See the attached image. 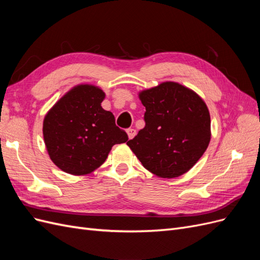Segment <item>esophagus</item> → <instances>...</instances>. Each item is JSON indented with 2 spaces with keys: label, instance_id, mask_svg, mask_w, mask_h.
Here are the masks:
<instances>
[{
  "label": "esophagus",
  "instance_id": "34e87169",
  "mask_svg": "<svg viewBox=\"0 0 260 260\" xmlns=\"http://www.w3.org/2000/svg\"><path fill=\"white\" fill-rule=\"evenodd\" d=\"M127 135H128V138L131 140V139H133L136 137V135H137V131L135 130V129H127Z\"/></svg>",
  "mask_w": 260,
  "mask_h": 260
}]
</instances>
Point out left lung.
Returning a JSON list of instances; mask_svg holds the SVG:
<instances>
[{
	"label": "left lung",
	"mask_w": 260,
	"mask_h": 260,
	"mask_svg": "<svg viewBox=\"0 0 260 260\" xmlns=\"http://www.w3.org/2000/svg\"><path fill=\"white\" fill-rule=\"evenodd\" d=\"M145 106V127L127 145L144 168L171 179L190 170L210 142V115L205 102L193 90L165 81L139 92Z\"/></svg>",
	"instance_id": "8db88e82"
}]
</instances>
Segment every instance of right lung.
Returning a JSON list of instances; mask_svg holds the SVG:
<instances>
[{"label": "right lung", "mask_w": 260, "mask_h": 260, "mask_svg": "<svg viewBox=\"0 0 260 260\" xmlns=\"http://www.w3.org/2000/svg\"><path fill=\"white\" fill-rule=\"evenodd\" d=\"M105 93L93 84H78L65 93L43 120V138L51 160L67 174H91L106 160L115 144L128 136L113 113L101 106Z\"/></svg>", "instance_id": "1"}]
</instances>
